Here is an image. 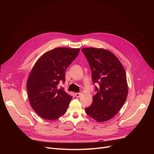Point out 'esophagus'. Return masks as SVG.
Returning a JSON list of instances; mask_svg holds the SVG:
<instances>
[{"instance_id":"esophagus-1","label":"esophagus","mask_w":154,"mask_h":154,"mask_svg":"<svg viewBox=\"0 0 154 154\" xmlns=\"http://www.w3.org/2000/svg\"><path fill=\"white\" fill-rule=\"evenodd\" d=\"M75 95L76 97L78 98V97H80V96L81 95V94H80V93H75Z\"/></svg>"}]
</instances>
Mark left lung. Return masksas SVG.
<instances>
[{
  "instance_id": "1",
  "label": "left lung",
  "mask_w": 154,
  "mask_h": 154,
  "mask_svg": "<svg viewBox=\"0 0 154 154\" xmlns=\"http://www.w3.org/2000/svg\"><path fill=\"white\" fill-rule=\"evenodd\" d=\"M92 69V79L97 93L91 106L85 108L88 116L97 122L110 120L122 107L128 94L125 69L117 57L110 51L101 48H83Z\"/></svg>"
}]
</instances>
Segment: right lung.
I'll list each match as a JSON object with an SVG mask.
<instances>
[{"mask_svg":"<svg viewBox=\"0 0 154 154\" xmlns=\"http://www.w3.org/2000/svg\"><path fill=\"white\" fill-rule=\"evenodd\" d=\"M79 48L57 47L41 55L27 81L31 107L44 119L55 120L66 113L72 97L57 85L65 82V72L78 55Z\"/></svg>","mask_w":154,"mask_h":154,"instance_id":"add662e5","label":"right lung"}]
</instances>
